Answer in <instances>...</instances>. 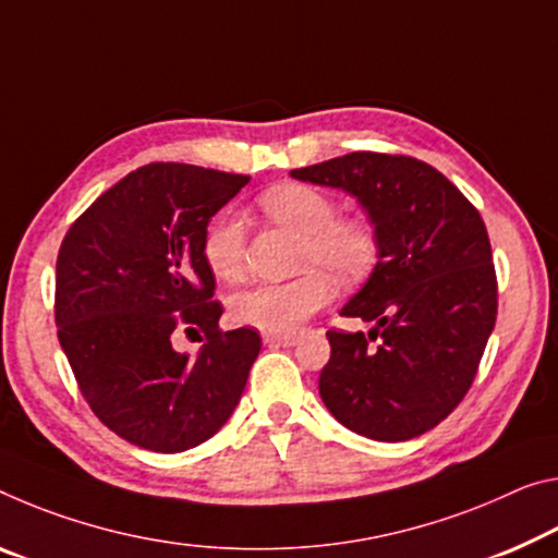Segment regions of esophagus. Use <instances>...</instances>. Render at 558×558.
Returning a JSON list of instances; mask_svg holds the SVG:
<instances>
[{"label":"esophagus","mask_w":558,"mask_h":558,"mask_svg":"<svg viewBox=\"0 0 558 558\" xmlns=\"http://www.w3.org/2000/svg\"><path fill=\"white\" fill-rule=\"evenodd\" d=\"M300 338L298 335H263V342L265 344H276V348H293Z\"/></svg>","instance_id":"esophagus-1"}]
</instances>
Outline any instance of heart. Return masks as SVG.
Instances as JSON below:
<instances>
[{"label": "heart", "instance_id": "heart-1", "mask_svg": "<svg viewBox=\"0 0 558 558\" xmlns=\"http://www.w3.org/2000/svg\"><path fill=\"white\" fill-rule=\"evenodd\" d=\"M258 206L276 223L300 233L298 268L286 282H255L231 300L235 323L268 335H290L332 300L335 282L355 286L375 270L379 235L367 216H338V203L307 183H278L263 191ZM245 228L235 214L206 226L201 253L218 280L243 278Z\"/></svg>", "mask_w": 558, "mask_h": 558}]
</instances>
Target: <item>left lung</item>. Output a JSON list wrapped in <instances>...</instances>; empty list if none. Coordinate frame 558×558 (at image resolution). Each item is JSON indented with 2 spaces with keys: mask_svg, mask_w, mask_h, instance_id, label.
<instances>
[{
  "mask_svg": "<svg viewBox=\"0 0 558 558\" xmlns=\"http://www.w3.org/2000/svg\"><path fill=\"white\" fill-rule=\"evenodd\" d=\"M298 181L357 196L379 235V260L342 307L373 330H327L320 397L362 437L404 441L454 412L497 323V272L486 226L435 166L355 151L295 168Z\"/></svg>",
  "mask_w": 558,
  "mask_h": 558,
  "instance_id": "1",
  "label": "left lung"
}]
</instances>
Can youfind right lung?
<instances>
[{
	"label": "right lung",
	"instance_id": "right-lung-1",
	"mask_svg": "<svg viewBox=\"0 0 558 558\" xmlns=\"http://www.w3.org/2000/svg\"><path fill=\"white\" fill-rule=\"evenodd\" d=\"M251 175L148 163L101 193L59 247L54 317L86 404L131 445L175 454L231 417L260 352L253 327L223 332L201 253L208 220ZM175 329H201L196 356ZM203 340V338H201Z\"/></svg>",
	"mask_w": 558,
	"mask_h": 558
}]
</instances>
